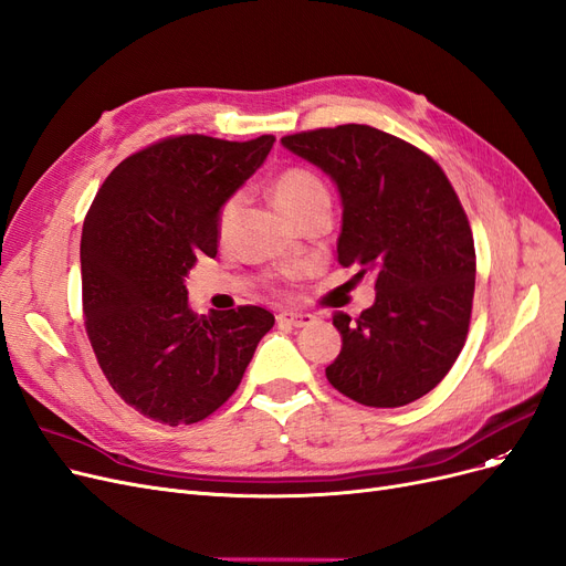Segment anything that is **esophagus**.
<instances>
[{"label": "esophagus", "mask_w": 566, "mask_h": 566, "mask_svg": "<svg viewBox=\"0 0 566 566\" xmlns=\"http://www.w3.org/2000/svg\"><path fill=\"white\" fill-rule=\"evenodd\" d=\"M277 322L286 324V326H307L315 322V317L310 313H282V315H277Z\"/></svg>", "instance_id": "esophagus-1"}]
</instances>
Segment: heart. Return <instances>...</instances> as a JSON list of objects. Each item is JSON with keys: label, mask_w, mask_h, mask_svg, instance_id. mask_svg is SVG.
<instances>
[{"label": "heart", "mask_w": 566, "mask_h": 566, "mask_svg": "<svg viewBox=\"0 0 566 566\" xmlns=\"http://www.w3.org/2000/svg\"><path fill=\"white\" fill-rule=\"evenodd\" d=\"M272 197H275V202L280 205V209L284 213H289L291 218H296L298 213L319 207V205H332V197L329 190H326L324 180L307 171L303 167H289L282 169L275 178H272ZM237 209H240V197L232 195L228 197L226 202L218 209V234L226 237L234 223V216Z\"/></svg>", "instance_id": "heart-1"}]
</instances>
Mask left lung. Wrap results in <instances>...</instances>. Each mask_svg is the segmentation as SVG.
Masks as SVG:
<instances>
[{
	"instance_id": "8db88e82",
	"label": "left lung",
	"mask_w": 566,
	"mask_h": 566,
	"mask_svg": "<svg viewBox=\"0 0 566 566\" xmlns=\"http://www.w3.org/2000/svg\"><path fill=\"white\" fill-rule=\"evenodd\" d=\"M282 145L332 176L343 202L338 263L376 277L359 317L334 315L343 348L326 378L364 407L428 395L461 355L475 242L449 178L430 155L367 124L284 136Z\"/></svg>"
}]
</instances>
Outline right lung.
Wrapping results in <instances>:
<instances>
[{
  "label": "right lung",
  "instance_id": "add662e5",
  "mask_svg": "<svg viewBox=\"0 0 566 566\" xmlns=\"http://www.w3.org/2000/svg\"><path fill=\"white\" fill-rule=\"evenodd\" d=\"M275 136H171L105 178L82 230L84 326L126 405L153 421H205L240 386L275 317L259 305L195 315L186 277L216 259L218 209L265 161Z\"/></svg>",
  "mask_w": 566,
  "mask_h": 566
}]
</instances>
